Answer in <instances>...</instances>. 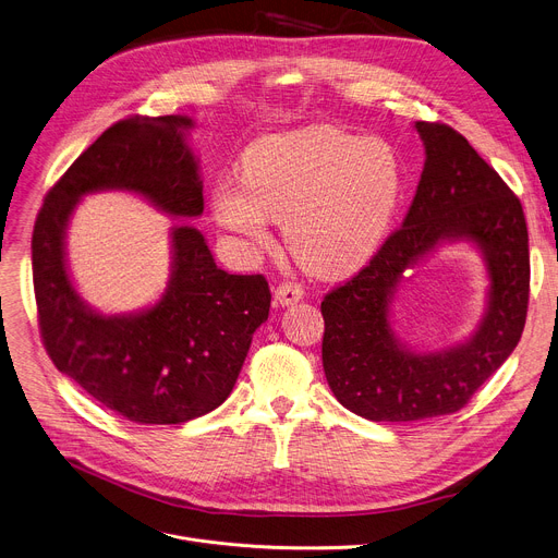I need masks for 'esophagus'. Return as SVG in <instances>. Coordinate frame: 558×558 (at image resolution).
<instances>
[{
    "mask_svg": "<svg viewBox=\"0 0 558 558\" xmlns=\"http://www.w3.org/2000/svg\"><path fill=\"white\" fill-rule=\"evenodd\" d=\"M305 295V289L301 287V284H295V282H280L278 287H276V303L278 305H293V303H299L301 299Z\"/></svg>",
    "mask_w": 558,
    "mask_h": 558,
    "instance_id": "esophagus-1",
    "label": "esophagus"
}]
</instances>
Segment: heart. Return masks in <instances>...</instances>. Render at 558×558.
Listing matches in <instances>:
<instances>
[{"mask_svg": "<svg viewBox=\"0 0 558 558\" xmlns=\"http://www.w3.org/2000/svg\"><path fill=\"white\" fill-rule=\"evenodd\" d=\"M401 195L395 147L331 125L276 134L253 143L242 179L213 189V215L248 251L271 242L269 219L305 271L343 276L375 253Z\"/></svg>", "mask_w": 558, "mask_h": 558, "instance_id": "heart-1", "label": "heart"}]
</instances>
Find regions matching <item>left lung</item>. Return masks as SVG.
Segmentation results:
<instances>
[{"label":"left lung","mask_w":558,"mask_h":558,"mask_svg":"<svg viewBox=\"0 0 558 558\" xmlns=\"http://www.w3.org/2000/svg\"><path fill=\"white\" fill-rule=\"evenodd\" d=\"M426 163L401 227L369 263L320 303L323 367L348 411L373 422H417L460 411L521 341L530 303L525 213L500 174L444 123H415ZM486 253L490 307L462 347L417 355L395 339L387 303L400 274L441 239Z\"/></svg>","instance_id":"left-lung-1"}]
</instances>
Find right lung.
Listing matches in <instances>:
<instances>
[{
    "instance_id": "right-lung-1",
    "label": "right lung",
    "mask_w": 558,
    "mask_h": 558,
    "mask_svg": "<svg viewBox=\"0 0 558 558\" xmlns=\"http://www.w3.org/2000/svg\"><path fill=\"white\" fill-rule=\"evenodd\" d=\"M185 117H128L107 128L53 183L33 227V289L47 354L100 405L134 424H181L231 395L253 331L269 318L263 274L221 271L193 227L172 229L163 299L134 316L92 312L64 265V229L94 191H134L179 217L204 210Z\"/></svg>"
}]
</instances>
